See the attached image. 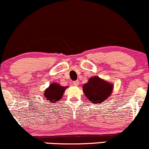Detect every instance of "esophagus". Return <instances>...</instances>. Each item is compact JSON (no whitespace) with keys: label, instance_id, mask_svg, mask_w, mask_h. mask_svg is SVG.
Segmentation results:
<instances>
[{"label":"esophagus","instance_id":"obj_1","mask_svg":"<svg viewBox=\"0 0 149 149\" xmlns=\"http://www.w3.org/2000/svg\"><path fill=\"white\" fill-rule=\"evenodd\" d=\"M73 84L74 85H76V86H77V85H78V84H79V81L78 80H76V81H73Z\"/></svg>","mask_w":149,"mask_h":149}]
</instances>
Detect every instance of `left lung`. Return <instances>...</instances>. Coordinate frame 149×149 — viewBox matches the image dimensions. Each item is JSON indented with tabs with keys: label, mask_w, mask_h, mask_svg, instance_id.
Listing matches in <instances>:
<instances>
[{
	"label": "left lung",
	"mask_w": 149,
	"mask_h": 149,
	"mask_svg": "<svg viewBox=\"0 0 149 149\" xmlns=\"http://www.w3.org/2000/svg\"><path fill=\"white\" fill-rule=\"evenodd\" d=\"M113 85L98 76H93L83 86L87 98L94 104H99L111 95Z\"/></svg>",
	"instance_id": "obj_1"
}]
</instances>
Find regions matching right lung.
<instances>
[{"label": "right lung", "mask_w": 149, "mask_h": 149, "mask_svg": "<svg viewBox=\"0 0 149 149\" xmlns=\"http://www.w3.org/2000/svg\"><path fill=\"white\" fill-rule=\"evenodd\" d=\"M67 87L61 86L60 85L56 83H52L44 92V97L46 100H48L49 103H54V102L60 101L64 95L65 90Z\"/></svg>", "instance_id": "obj_1"}]
</instances>
